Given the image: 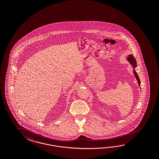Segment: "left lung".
<instances>
[{
    "label": "left lung",
    "instance_id": "obj_1",
    "mask_svg": "<svg viewBox=\"0 0 159 159\" xmlns=\"http://www.w3.org/2000/svg\"><path fill=\"white\" fill-rule=\"evenodd\" d=\"M128 61H129V62L130 63V64L132 65V66L134 67V75H135V77L136 79V80H138V83L139 84V86H140V81L139 77L138 76V74L135 71V67H136L137 66V63H136V61L135 59V58L134 57V56L132 55H129L128 58H127Z\"/></svg>",
    "mask_w": 159,
    "mask_h": 159
}]
</instances>
